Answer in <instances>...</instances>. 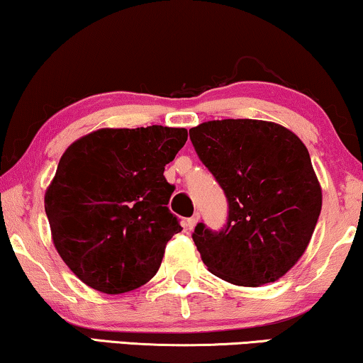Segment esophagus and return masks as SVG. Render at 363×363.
<instances>
[{"label":"esophagus","instance_id":"esophagus-1","mask_svg":"<svg viewBox=\"0 0 363 363\" xmlns=\"http://www.w3.org/2000/svg\"><path fill=\"white\" fill-rule=\"evenodd\" d=\"M199 218H201V216H199V213H196V216L191 217V218H187V220H186V228H187V230H194V227L197 225Z\"/></svg>","mask_w":363,"mask_h":363}]
</instances>
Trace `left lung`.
Instances as JSON below:
<instances>
[{"label": "left lung", "mask_w": 363, "mask_h": 363, "mask_svg": "<svg viewBox=\"0 0 363 363\" xmlns=\"http://www.w3.org/2000/svg\"><path fill=\"white\" fill-rule=\"evenodd\" d=\"M189 135L228 201L225 228L197 223L192 233L203 264L237 286L278 281L303 257L323 207L308 147L263 120L206 121Z\"/></svg>", "instance_id": "left-lung-1"}]
</instances>
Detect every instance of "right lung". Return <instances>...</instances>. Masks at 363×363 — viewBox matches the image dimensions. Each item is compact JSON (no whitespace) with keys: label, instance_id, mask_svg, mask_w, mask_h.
Here are the masks:
<instances>
[{"label":"right lung","instance_id":"obj_1","mask_svg":"<svg viewBox=\"0 0 363 363\" xmlns=\"http://www.w3.org/2000/svg\"><path fill=\"white\" fill-rule=\"evenodd\" d=\"M186 128H100L74 141L45 189L44 207L60 258L86 286L128 293L157 273L182 228L167 208L164 166Z\"/></svg>","mask_w":363,"mask_h":363}]
</instances>
